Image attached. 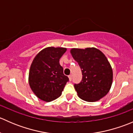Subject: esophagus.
<instances>
[{
	"mask_svg": "<svg viewBox=\"0 0 133 133\" xmlns=\"http://www.w3.org/2000/svg\"><path fill=\"white\" fill-rule=\"evenodd\" d=\"M68 78H69V81H71V80H72V75H69V76H68Z\"/></svg>",
	"mask_w": 133,
	"mask_h": 133,
	"instance_id": "esophagus-1",
	"label": "esophagus"
}]
</instances>
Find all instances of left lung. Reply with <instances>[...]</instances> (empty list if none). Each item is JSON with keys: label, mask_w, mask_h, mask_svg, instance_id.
<instances>
[{"label": "left lung", "mask_w": 133, "mask_h": 133, "mask_svg": "<svg viewBox=\"0 0 133 133\" xmlns=\"http://www.w3.org/2000/svg\"><path fill=\"white\" fill-rule=\"evenodd\" d=\"M70 53L83 75L80 83L74 85L78 96L91 102L105 96L112 83V69L105 55L95 48H72Z\"/></svg>", "instance_id": "1"}]
</instances>
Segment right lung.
I'll list each match as a JSON object with an SVG mask.
<instances>
[{"label":"right lung","instance_id":"1","mask_svg":"<svg viewBox=\"0 0 133 133\" xmlns=\"http://www.w3.org/2000/svg\"><path fill=\"white\" fill-rule=\"evenodd\" d=\"M66 50L64 48L48 47L41 51L32 62L28 79L29 86L43 101L48 102L58 98L69 81L59 63Z\"/></svg>","mask_w":133,"mask_h":133}]
</instances>
